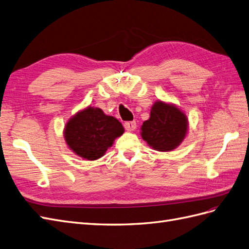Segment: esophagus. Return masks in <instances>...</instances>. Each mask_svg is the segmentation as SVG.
I'll use <instances>...</instances> for the list:
<instances>
[{"mask_svg": "<svg viewBox=\"0 0 249 249\" xmlns=\"http://www.w3.org/2000/svg\"><path fill=\"white\" fill-rule=\"evenodd\" d=\"M124 127H125L126 130L133 131V130L136 129V127H137L136 121H129V122H125L124 123Z\"/></svg>", "mask_w": 249, "mask_h": 249, "instance_id": "34e87169", "label": "esophagus"}]
</instances>
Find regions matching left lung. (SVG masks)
I'll return each instance as SVG.
<instances>
[{"mask_svg":"<svg viewBox=\"0 0 249 249\" xmlns=\"http://www.w3.org/2000/svg\"><path fill=\"white\" fill-rule=\"evenodd\" d=\"M188 119L179 107L157 101L150 109V117L141 126V137L152 149L171 151L185 139Z\"/></svg>","mask_w":249,"mask_h":249,"instance_id":"left-lung-1","label":"left lung"}]
</instances>
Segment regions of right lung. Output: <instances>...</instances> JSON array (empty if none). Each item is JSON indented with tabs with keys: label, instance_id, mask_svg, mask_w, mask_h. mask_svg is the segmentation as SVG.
I'll use <instances>...</instances> for the list:
<instances>
[{
	"label": "right lung",
	"instance_id": "right-lung-1",
	"mask_svg": "<svg viewBox=\"0 0 249 249\" xmlns=\"http://www.w3.org/2000/svg\"><path fill=\"white\" fill-rule=\"evenodd\" d=\"M123 133L124 127L118 119L107 116L101 108L88 106L67 121L64 139L76 156L94 161L103 157Z\"/></svg>",
	"mask_w": 249,
	"mask_h": 249
}]
</instances>
